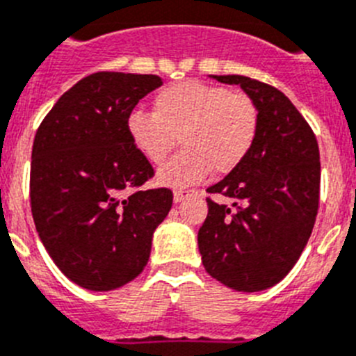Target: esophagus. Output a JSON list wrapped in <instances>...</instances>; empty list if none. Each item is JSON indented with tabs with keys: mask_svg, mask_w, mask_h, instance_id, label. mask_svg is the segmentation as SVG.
<instances>
[{
	"mask_svg": "<svg viewBox=\"0 0 356 356\" xmlns=\"http://www.w3.org/2000/svg\"><path fill=\"white\" fill-rule=\"evenodd\" d=\"M191 193H193V191H191V190H175L174 191V200H175V202H181V200L184 199V197L191 195Z\"/></svg>",
	"mask_w": 356,
	"mask_h": 356,
	"instance_id": "34e87169",
	"label": "esophagus"
}]
</instances>
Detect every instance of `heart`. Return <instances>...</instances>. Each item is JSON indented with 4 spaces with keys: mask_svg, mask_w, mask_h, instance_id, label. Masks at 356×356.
I'll use <instances>...</instances> for the list:
<instances>
[{
    "mask_svg": "<svg viewBox=\"0 0 356 356\" xmlns=\"http://www.w3.org/2000/svg\"><path fill=\"white\" fill-rule=\"evenodd\" d=\"M127 131L152 165L165 163L181 138L184 150L159 170V181L184 186L242 165L258 140L259 107L240 89L182 80L156 92L152 113H132Z\"/></svg>",
    "mask_w": 356,
    "mask_h": 356,
    "instance_id": "1",
    "label": "heart"
}]
</instances>
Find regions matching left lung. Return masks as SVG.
Listing matches in <instances>:
<instances>
[{
  "instance_id": "obj_1",
  "label": "left lung",
  "mask_w": 356,
  "mask_h": 356,
  "mask_svg": "<svg viewBox=\"0 0 356 356\" xmlns=\"http://www.w3.org/2000/svg\"><path fill=\"white\" fill-rule=\"evenodd\" d=\"M238 84L259 107L258 140L242 165L209 186L199 251L211 277L240 292L280 283L307 247L319 209V145L296 105L276 89L242 75L213 76Z\"/></svg>"
}]
</instances>
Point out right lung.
I'll use <instances>...</instances> for the list:
<instances>
[{
  "mask_svg": "<svg viewBox=\"0 0 356 356\" xmlns=\"http://www.w3.org/2000/svg\"><path fill=\"white\" fill-rule=\"evenodd\" d=\"M157 75L98 71L79 80L35 132L30 206L42 245L64 276L105 292L143 272L152 234L174 193L145 190L150 161L132 143L127 122Z\"/></svg>",
  "mask_w": 356,
  "mask_h": 356,
  "instance_id": "right-lung-1",
  "label": "right lung"
}]
</instances>
